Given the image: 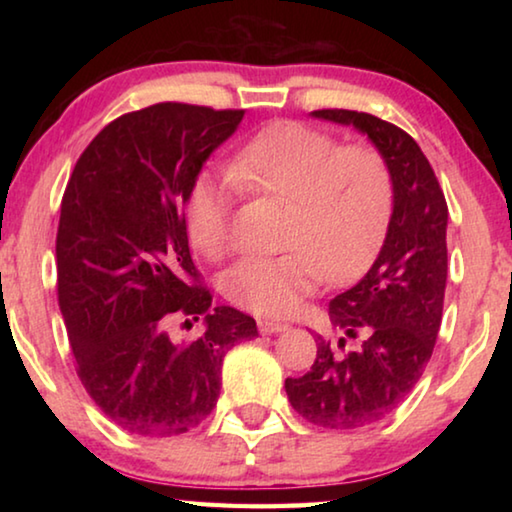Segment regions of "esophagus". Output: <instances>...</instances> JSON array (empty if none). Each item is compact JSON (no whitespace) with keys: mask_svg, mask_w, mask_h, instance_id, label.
<instances>
[{"mask_svg":"<svg viewBox=\"0 0 512 512\" xmlns=\"http://www.w3.org/2000/svg\"><path fill=\"white\" fill-rule=\"evenodd\" d=\"M287 329H289L287 323H275V320H259V332L266 334V336L287 332Z\"/></svg>","mask_w":512,"mask_h":512,"instance_id":"1","label":"esophagus"}]
</instances>
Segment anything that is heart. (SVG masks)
Masks as SVG:
<instances>
[{"label":"heart","instance_id":"b5f03b06","mask_svg":"<svg viewBox=\"0 0 512 512\" xmlns=\"http://www.w3.org/2000/svg\"><path fill=\"white\" fill-rule=\"evenodd\" d=\"M228 173L241 189L289 203L287 253L246 257L223 275L228 300L257 316L296 314L327 277L357 275L377 253L393 214L395 180L375 146H339L298 121L262 128L230 160ZM230 205L228 178L201 173L189 187L187 235L207 259L228 253Z\"/></svg>","mask_w":512,"mask_h":512}]
</instances>
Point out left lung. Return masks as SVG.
Returning a JSON list of instances; mask_svg holds the SVG:
<instances>
[{"instance_id":"left-lung-1","label":"left lung","mask_w":512,"mask_h":512,"mask_svg":"<svg viewBox=\"0 0 512 512\" xmlns=\"http://www.w3.org/2000/svg\"><path fill=\"white\" fill-rule=\"evenodd\" d=\"M314 119L352 126L384 155L395 180L386 239L368 273L329 300V318L359 348L334 352L318 336L307 375L287 379L289 402L327 429L384 420L418 384L443 320L447 203L429 160L409 133L357 110H314ZM345 348V339H339Z\"/></svg>"}]
</instances>
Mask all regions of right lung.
Masks as SVG:
<instances>
[{
  "label": "right lung",
  "mask_w": 512,
  "mask_h": 512,
  "mask_svg": "<svg viewBox=\"0 0 512 512\" xmlns=\"http://www.w3.org/2000/svg\"><path fill=\"white\" fill-rule=\"evenodd\" d=\"M241 119L244 110L189 103L128 112L94 137L67 183L58 305L85 391L128 433L167 438L201 424L219 400L225 354L257 336L255 318L212 309L210 291L189 282V187ZM178 315H203L204 334L171 340Z\"/></svg>",
  "instance_id": "1"
}]
</instances>
